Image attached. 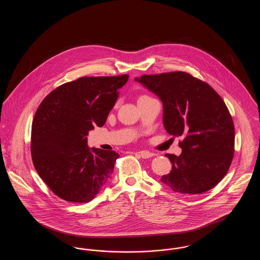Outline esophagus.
I'll return each mask as SVG.
<instances>
[{"label": "esophagus", "mask_w": 260, "mask_h": 260, "mask_svg": "<svg viewBox=\"0 0 260 260\" xmlns=\"http://www.w3.org/2000/svg\"><path fill=\"white\" fill-rule=\"evenodd\" d=\"M136 154L140 156L143 159H148V158L153 157V154L150 153V152H147V151H139V152H136Z\"/></svg>", "instance_id": "esophagus-1"}]
</instances>
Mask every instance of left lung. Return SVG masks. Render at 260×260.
<instances>
[{"mask_svg":"<svg viewBox=\"0 0 260 260\" xmlns=\"http://www.w3.org/2000/svg\"><path fill=\"white\" fill-rule=\"evenodd\" d=\"M162 103L168 134L182 136L179 156L167 154L173 165L161 181L180 194H202L228 172L234 155L235 128L227 106L207 83L185 72L143 75L135 79Z\"/></svg>","mask_w":260,"mask_h":260,"instance_id":"1","label":"left lung"}]
</instances>
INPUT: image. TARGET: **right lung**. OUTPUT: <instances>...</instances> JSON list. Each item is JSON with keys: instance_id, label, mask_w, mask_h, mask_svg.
<instances>
[{"instance_id": "obj_1", "label": "right lung", "mask_w": 260, "mask_h": 260, "mask_svg": "<svg viewBox=\"0 0 260 260\" xmlns=\"http://www.w3.org/2000/svg\"><path fill=\"white\" fill-rule=\"evenodd\" d=\"M128 75L83 77L56 87L34 117L31 155L59 198L87 203L107 184L119 154L87 146L88 132L105 124Z\"/></svg>"}]
</instances>
